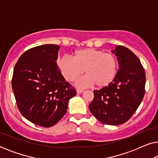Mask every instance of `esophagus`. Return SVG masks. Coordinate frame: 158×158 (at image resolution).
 Here are the masks:
<instances>
[{"mask_svg": "<svg viewBox=\"0 0 158 158\" xmlns=\"http://www.w3.org/2000/svg\"><path fill=\"white\" fill-rule=\"evenodd\" d=\"M76 91H77V94H81V93L83 91V89H78V88H77V89L76 90Z\"/></svg>", "mask_w": 158, "mask_h": 158, "instance_id": "esophagus-1", "label": "esophagus"}]
</instances>
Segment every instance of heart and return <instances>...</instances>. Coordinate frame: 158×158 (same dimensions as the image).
<instances>
[{"mask_svg": "<svg viewBox=\"0 0 158 158\" xmlns=\"http://www.w3.org/2000/svg\"><path fill=\"white\" fill-rule=\"evenodd\" d=\"M57 66L66 81L73 82L83 74L86 75L77 81V85L85 88L94 85L102 88L111 84L118 71V61L114 54L96 49L75 51L73 59L67 57L57 60Z\"/></svg>", "mask_w": 158, "mask_h": 158, "instance_id": "1", "label": "heart"}]
</instances>
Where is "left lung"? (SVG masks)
<instances>
[{"label": "left lung", "mask_w": 158, "mask_h": 158, "mask_svg": "<svg viewBox=\"0 0 158 158\" xmlns=\"http://www.w3.org/2000/svg\"><path fill=\"white\" fill-rule=\"evenodd\" d=\"M111 52L116 56L119 69L111 84L94 90L89 109L103 124L119 125L127 122L141 103L146 77L140 60L130 49L119 45Z\"/></svg>", "instance_id": "obj_1"}]
</instances>
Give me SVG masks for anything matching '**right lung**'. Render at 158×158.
<instances>
[{
	"label": "right lung",
	"mask_w": 158,
	"mask_h": 158,
	"mask_svg": "<svg viewBox=\"0 0 158 158\" xmlns=\"http://www.w3.org/2000/svg\"><path fill=\"white\" fill-rule=\"evenodd\" d=\"M60 46L44 44L31 48L19 57L12 77L17 106L34 124L50 127L66 114L69 100L76 95L57 64Z\"/></svg>",
	"instance_id": "1"
}]
</instances>
